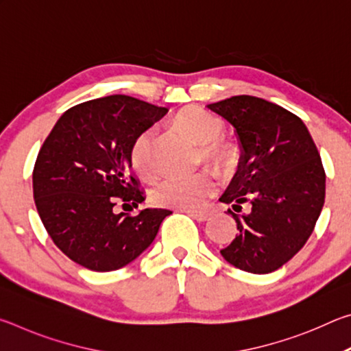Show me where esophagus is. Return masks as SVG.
<instances>
[{
  "label": "esophagus",
  "mask_w": 351,
  "mask_h": 351,
  "mask_svg": "<svg viewBox=\"0 0 351 351\" xmlns=\"http://www.w3.org/2000/svg\"><path fill=\"white\" fill-rule=\"evenodd\" d=\"M186 213H189L190 217H192L193 219H197L198 223H204L209 219V213H204V212H192V210H186Z\"/></svg>",
  "instance_id": "obj_1"
}]
</instances>
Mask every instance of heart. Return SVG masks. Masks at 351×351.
I'll list each match as a JSON object with an SVG mask.
<instances>
[{"mask_svg": "<svg viewBox=\"0 0 351 351\" xmlns=\"http://www.w3.org/2000/svg\"><path fill=\"white\" fill-rule=\"evenodd\" d=\"M171 123L187 138L201 145L204 159L217 165L230 161L229 147L221 142L224 125L210 112L198 106H189L176 112ZM154 134L152 130L139 133L130 148V162L141 178L150 180L156 173L153 161ZM217 190V182L207 171L195 176H171L165 178L152 190V199L156 206L171 209L197 210L203 207L207 198Z\"/></svg>", "mask_w": 351, "mask_h": 351, "instance_id": "b5f03b06", "label": "heart"}]
</instances>
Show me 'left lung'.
<instances>
[{"label": "left lung", "mask_w": 351, "mask_h": 351, "mask_svg": "<svg viewBox=\"0 0 351 351\" xmlns=\"http://www.w3.org/2000/svg\"><path fill=\"white\" fill-rule=\"evenodd\" d=\"M207 108L239 136L241 158L219 201L241 212L240 230L223 258L252 274H268L300 251L313 234L325 201V171L316 144L299 117L268 100L234 96Z\"/></svg>", "instance_id": "obj_1"}]
</instances>
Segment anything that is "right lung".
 I'll use <instances>...</instances> for the list:
<instances>
[{
	"mask_svg": "<svg viewBox=\"0 0 351 351\" xmlns=\"http://www.w3.org/2000/svg\"><path fill=\"white\" fill-rule=\"evenodd\" d=\"M167 111L122 94L100 97L64 111L46 138L32 175L35 206L52 241L75 263L97 272L123 268L171 213L114 212L117 201L138 207L145 199L130 175V148Z\"/></svg>",
	"mask_w": 351,
	"mask_h": 351,
	"instance_id": "right-lung-1",
	"label": "right lung"
}]
</instances>
